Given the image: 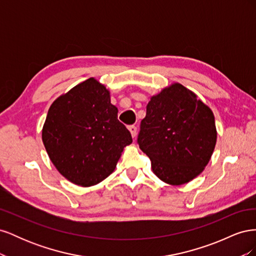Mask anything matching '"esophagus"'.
<instances>
[{
	"label": "esophagus",
	"mask_w": 256,
	"mask_h": 256,
	"mask_svg": "<svg viewBox=\"0 0 256 256\" xmlns=\"http://www.w3.org/2000/svg\"><path fill=\"white\" fill-rule=\"evenodd\" d=\"M129 131H130V134H131V136H132V138H136V131H138V129H136V126H129Z\"/></svg>",
	"instance_id": "34e87169"
}]
</instances>
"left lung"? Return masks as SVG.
Listing matches in <instances>:
<instances>
[{
	"label": "left lung",
	"mask_w": 256,
	"mask_h": 256,
	"mask_svg": "<svg viewBox=\"0 0 256 256\" xmlns=\"http://www.w3.org/2000/svg\"><path fill=\"white\" fill-rule=\"evenodd\" d=\"M216 142L214 113L192 90L173 83L150 97L138 143L162 182L180 186L198 176Z\"/></svg>",
	"instance_id": "left-lung-1"
}]
</instances>
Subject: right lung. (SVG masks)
Segmentation results:
<instances>
[{"label": "right lung", "mask_w": 256, "mask_h": 256, "mask_svg": "<svg viewBox=\"0 0 256 256\" xmlns=\"http://www.w3.org/2000/svg\"><path fill=\"white\" fill-rule=\"evenodd\" d=\"M118 112L110 92L95 78L54 100L42 138L52 164L66 180L90 187L114 171L124 147L132 143Z\"/></svg>", "instance_id": "right-lung-1"}]
</instances>
